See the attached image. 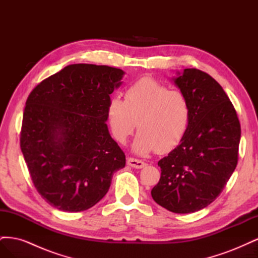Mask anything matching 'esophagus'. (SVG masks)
Segmentation results:
<instances>
[{
  "instance_id": "34e87169",
  "label": "esophagus",
  "mask_w": 258,
  "mask_h": 258,
  "mask_svg": "<svg viewBox=\"0 0 258 258\" xmlns=\"http://www.w3.org/2000/svg\"><path fill=\"white\" fill-rule=\"evenodd\" d=\"M127 162L130 167L136 168V169H142L146 166V163L144 161L140 160V159H136V158H129Z\"/></svg>"
}]
</instances>
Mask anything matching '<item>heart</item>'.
Segmentation results:
<instances>
[{
    "label": "heart",
    "mask_w": 258,
    "mask_h": 258,
    "mask_svg": "<svg viewBox=\"0 0 258 258\" xmlns=\"http://www.w3.org/2000/svg\"><path fill=\"white\" fill-rule=\"evenodd\" d=\"M189 120L190 105L184 93L147 77L131 85L123 101L113 98L108 104V121L117 141L126 142L137 124L134 148L139 154L173 150L184 139Z\"/></svg>",
    "instance_id": "1"
}]
</instances>
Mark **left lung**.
Instances as JSON below:
<instances>
[{
    "label": "left lung",
    "mask_w": 258,
    "mask_h": 258,
    "mask_svg": "<svg viewBox=\"0 0 258 258\" xmlns=\"http://www.w3.org/2000/svg\"><path fill=\"white\" fill-rule=\"evenodd\" d=\"M174 83L189 101V126L181 144L158 161L161 175L152 197L173 213H192L212 204L235 171L241 127L212 76L185 69Z\"/></svg>",
    "instance_id": "left-lung-1"
}]
</instances>
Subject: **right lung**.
I'll return each instance as SVG.
<instances>
[{"mask_svg":"<svg viewBox=\"0 0 258 258\" xmlns=\"http://www.w3.org/2000/svg\"><path fill=\"white\" fill-rule=\"evenodd\" d=\"M122 75L107 66L71 64L30 92L20 147L37 192L53 208L81 212L93 207L126 165L105 122Z\"/></svg>","mask_w":258,"mask_h":258,"instance_id":"1","label":"right lung"}]
</instances>
